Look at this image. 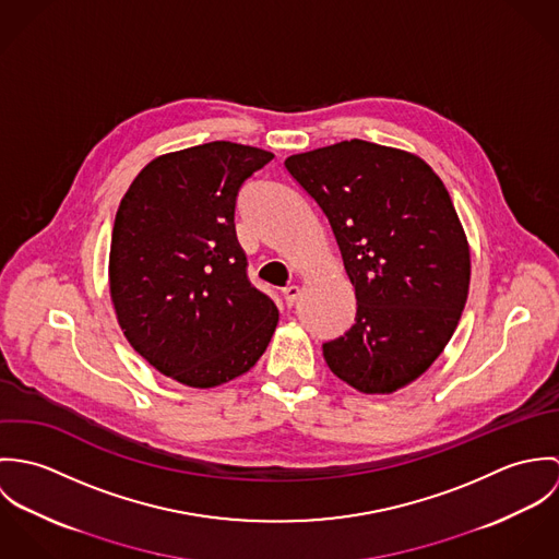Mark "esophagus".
Returning <instances> with one entry per match:
<instances>
[{"instance_id":"1","label":"esophagus","mask_w":559,"mask_h":559,"mask_svg":"<svg viewBox=\"0 0 559 559\" xmlns=\"http://www.w3.org/2000/svg\"><path fill=\"white\" fill-rule=\"evenodd\" d=\"M299 286H288V288H284L282 290V297H284V301H286V306L290 308V306H295V301L299 299Z\"/></svg>"}]
</instances>
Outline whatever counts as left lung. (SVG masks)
Instances as JSON below:
<instances>
[{"mask_svg":"<svg viewBox=\"0 0 559 559\" xmlns=\"http://www.w3.org/2000/svg\"><path fill=\"white\" fill-rule=\"evenodd\" d=\"M288 174L319 204L355 288V324L322 344L335 377L390 394L450 342L469 293V247L428 163L364 140L293 155Z\"/></svg>","mask_w":559,"mask_h":559,"instance_id":"1","label":"left lung"}]
</instances>
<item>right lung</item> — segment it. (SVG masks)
Returning a JSON list of instances; mask_svg holds the SVG:
<instances>
[{"label":"right lung","mask_w":559,"mask_h":559,"mask_svg":"<svg viewBox=\"0 0 559 559\" xmlns=\"http://www.w3.org/2000/svg\"><path fill=\"white\" fill-rule=\"evenodd\" d=\"M273 155L211 142L151 160L114 222L109 290L131 346L160 374L215 388L245 374L277 326L247 280L237 240L240 187Z\"/></svg>","instance_id":"1"}]
</instances>
